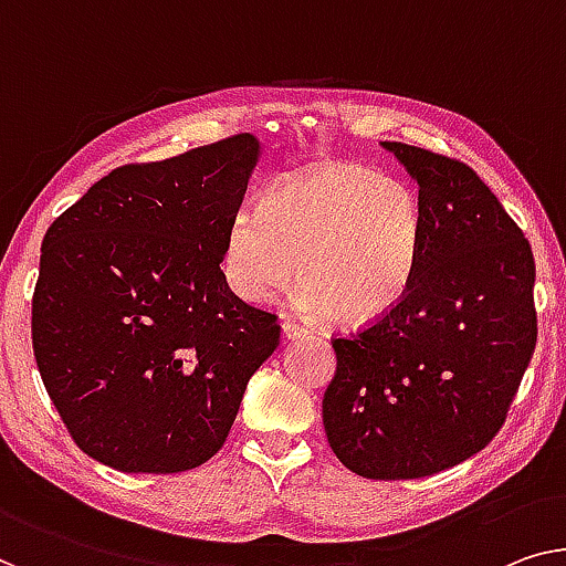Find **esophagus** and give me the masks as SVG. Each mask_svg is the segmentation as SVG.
<instances>
[{
	"mask_svg": "<svg viewBox=\"0 0 566 566\" xmlns=\"http://www.w3.org/2000/svg\"><path fill=\"white\" fill-rule=\"evenodd\" d=\"M307 331L297 323H284L282 325V337L284 340H300V337H305Z\"/></svg>",
	"mask_w": 566,
	"mask_h": 566,
	"instance_id": "34e87169",
	"label": "esophagus"
}]
</instances>
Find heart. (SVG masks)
Returning <instances> with one entry per match:
<instances>
[{"label":"heart","mask_w":566,"mask_h":566,"mask_svg":"<svg viewBox=\"0 0 566 566\" xmlns=\"http://www.w3.org/2000/svg\"><path fill=\"white\" fill-rule=\"evenodd\" d=\"M421 210L407 185L353 163H323L284 177L261 206L231 218L223 276L235 297L266 302L290 286L312 319L368 325L399 305L415 282Z\"/></svg>","instance_id":"b5f03b06"}]
</instances>
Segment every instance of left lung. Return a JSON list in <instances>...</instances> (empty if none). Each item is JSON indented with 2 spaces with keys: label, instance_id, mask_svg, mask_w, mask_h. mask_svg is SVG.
<instances>
[{
  "label": "left lung",
  "instance_id": "obj_1",
  "mask_svg": "<svg viewBox=\"0 0 566 566\" xmlns=\"http://www.w3.org/2000/svg\"><path fill=\"white\" fill-rule=\"evenodd\" d=\"M419 185L415 282L389 315L333 337L327 442L370 480L460 465L499 434L534 356V254L472 167L384 142Z\"/></svg>",
  "mask_w": 566,
  "mask_h": 566
}]
</instances>
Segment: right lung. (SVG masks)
Segmentation results:
<instances>
[{
  "mask_svg": "<svg viewBox=\"0 0 566 566\" xmlns=\"http://www.w3.org/2000/svg\"><path fill=\"white\" fill-rule=\"evenodd\" d=\"M259 142L235 134L91 185L42 239L32 350L50 401L88 458L182 472L221 450L276 315L221 272Z\"/></svg>",
  "mask_w": 566,
  "mask_h": 566,
  "instance_id": "add662e5",
  "label": "right lung"
}]
</instances>
